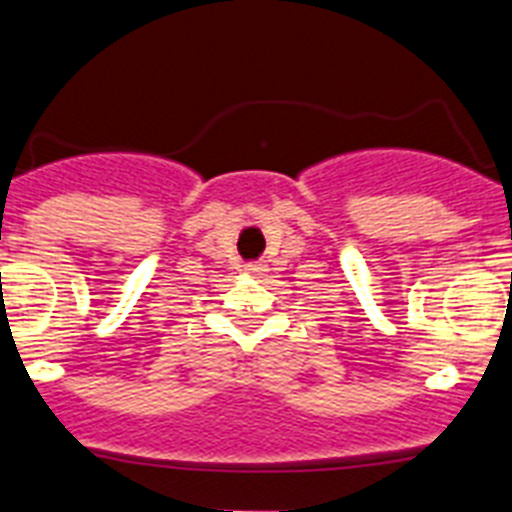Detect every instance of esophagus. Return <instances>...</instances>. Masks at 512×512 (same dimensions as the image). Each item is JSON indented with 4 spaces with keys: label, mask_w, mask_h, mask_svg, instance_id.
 I'll return each instance as SVG.
<instances>
[{
    "label": "esophagus",
    "mask_w": 512,
    "mask_h": 512,
    "mask_svg": "<svg viewBox=\"0 0 512 512\" xmlns=\"http://www.w3.org/2000/svg\"><path fill=\"white\" fill-rule=\"evenodd\" d=\"M265 271H268V268H265L263 263H249V265H247V273H249V276H263Z\"/></svg>",
    "instance_id": "obj_1"
}]
</instances>
